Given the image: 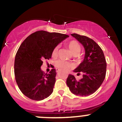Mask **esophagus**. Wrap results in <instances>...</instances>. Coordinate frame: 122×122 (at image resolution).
<instances>
[{
    "label": "esophagus",
    "mask_w": 122,
    "mask_h": 122,
    "mask_svg": "<svg viewBox=\"0 0 122 122\" xmlns=\"http://www.w3.org/2000/svg\"><path fill=\"white\" fill-rule=\"evenodd\" d=\"M56 72H57V73H59V72H60V70H59V69H58V68H56Z\"/></svg>",
    "instance_id": "34e87169"
}]
</instances>
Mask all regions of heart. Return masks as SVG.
I'll list each match as a JSON object with an SVG mask.
<instances>
[{"label": "heart", "instance_id": "heart-1", "mask_svg": "<svg viewBox=\"0 0 122 122\" xmlns=\"http://www.w3.org/2000/svg\"><path fill=\"white\" fill-rule=\"evenodd\" d=\"M69 49L71 51L74 55H78L81 51V47L80 44L76 41H71L67 44ZM58 46H56L53 49L52 52V57L55 58L58 55ZM55 66L56 68L62 71H68L72 68V65L71 63L68 61H64L62 60H59L55 62Z\"/></svg>", "mask_w": 122, "mask_h": 122}]
</instances>
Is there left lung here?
<instances>
[{"instance_id":"8db88e82","label":"left lung","mask_w":122,"mask_h":122,"mask_svg":"<svg viewBox=\"0 0 122 122\" xmlns=\"http://www.w3.org/2000/svg\"><path fill=\"white\" fill-rule=\"evenodd\" d=\"M84 46L85 56L83 62L74 72L83 73L79 81L69 74L67 84L74 94L87 96L94 93L103 83L106 77L107 64L104 53L100 46L91 38L77 34H71Z\"/></svg>"}]
</instances>
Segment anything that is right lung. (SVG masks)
I'll return each mask as SVG.
<instances>
[{"label":"right lung","mask_w":122,"mask_h":122,"mask_svg":"<svg viewBox=\"0 0 122 122\" xmlns=\"http://www.w3.org/2000/svg\"><path fill=\"white\" fill-rule=\"evenodd\" d=\"M68 37L66 34L38 30L22 43L16 54L14 72L19 89L27 97L39 101L52 94L56 70L53 68L45 74L41 67L44 60L51 58L54 48Z\"/></svg>","instance_id":"add662e5"}]
</instances>
